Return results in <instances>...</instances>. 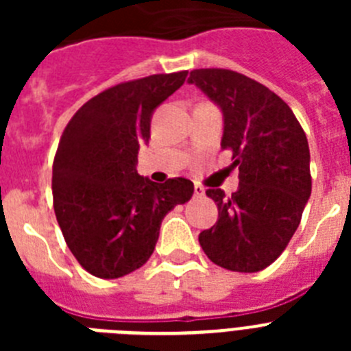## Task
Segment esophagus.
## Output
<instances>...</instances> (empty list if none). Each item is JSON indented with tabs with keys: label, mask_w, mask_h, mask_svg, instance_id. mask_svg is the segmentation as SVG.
Listing matches in <instances>:
<instances>
[{
	"label": "esophagus",
	"mask_w": 351,
	"mask_h": 351,
	"mask_svg": "<svg viewBox=\"0 0 351 351\" xmlns=\"http://www.w3.org/2000/svg\"><path fill=\"white\" fill-rule=\"evenodd\" d=\"M206 195V190H204L200 184H195V197H204Z\"/></svg>",
	"instance_id": "1"
}]
</instances>
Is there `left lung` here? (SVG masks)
<instances>
[{"instance_id": "left-lung-1", "label": "left lung", "mask_w": 351, "mask_h": 351, "mask_svg": "<svg viewBox=\"0 0 351 351\" xmlns=\"http://www.w3.org/2000/svg\"><path fill=\"white\" fill-rule=\"evenodd\" d=\"M188 82L221 108V149H230L232 167H239L235 193L206 191L218 221L198 243L219 267L258 272L288 246L311 195L308 138L280 96L243 73L200 68Z\"/></svg>"}]
</instances>
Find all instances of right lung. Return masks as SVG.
Returning <instances> with one entry per match:
<instances>
[{
  "label": "right lung",
  "instance_id": "1",
  "mask_svg": "<svg viewBox=\"0 0 351 351\" xmlns=\"http://www.w3.org/2000/svg\"><path fill=\"white\" fill-rule=\"evenodd\" d=\"M186 75L156 73L105 89L77 110L61 135L52 165L54 213L77 262L96 278L116 280L142 267L167 213L193 195L190 179L158 184L137 172L154 108Z\"/></svg>",
  "mask_w": 351,
  "mask_h": 351
}]
</instances>
